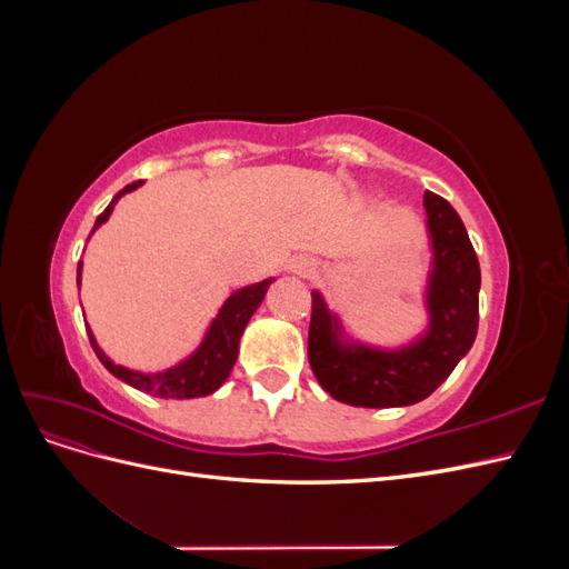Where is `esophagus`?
<instances>
[{
  "label": "esophagus",
  "instance_id": "esophagus-1",
  "mask_svg": "<svg viewBox=\"0 0 569 569\" xmlns=\"http://www.w3.org/2000/svg\"><path fill=\"white\" fill-rule=\"evenodd\" d=\"M297 272H303V274H311V272H316V268H313V263L311 261H297Z\"/></svg>",
  "mask_w": 569,
  "mask_h": 569
}]
</instances>
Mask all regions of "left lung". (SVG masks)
<instances>
[{
    "label": "left lung",
    "mask_w": 569,
    "mask_h": 569,
    "mask_svg": "<svg viewBox=\"0 0 569 569\" xmlns=\"http://www.w3.org/2000/svg\"><path fill=\"white\" fill-rule=\"evenodd\" d=\"M435 270L427 289L429 332L401 351L343 347L337 320L313 291L308 360L322 389L337 401L363 408L410 406L427 399L470 351L479 322V261L453 206L425 192Z\"/></svg>",
    "instance_id": "obj_1"
}]
</instances>
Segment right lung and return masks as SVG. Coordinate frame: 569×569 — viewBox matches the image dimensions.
I'll list each match as a JSON object with an SVG mask.
<instances>
[{
  "mask_svg": "<svg viewBox=\"0 0 569 569\" xmlns=\"http://www.w3.org/2000/svg\"><path fill=\"white\" fill-rule=\"evenodd\" d=\"M140 184L142 180H137L120 189V192L113 197V201L104 209V213L97 218L92 232L111 216L113 203ZM80 268L82 263H78V284H80ZM270 282L272 278L234 291V295L226 301V306L218 311L216 320L209 327V335H206L197 353L189 356L184 363L163 372L147 375V372H134L123 366H116L113 360H109L104 351L97 347L92 330H88V337L97 358L101 360V366H104L111 375H116L118 380H123L134 389L161 396V399H197V396H209L226 382L228 375L232 372V366L239 353V337H242L249 318L256 313V308L261 306Z\"/></svg>",
  "mask_w": 569,
  "mask_h": 569,
  "instance_id": "add662e5",
  "label": "right lung"
}]
</instances>
